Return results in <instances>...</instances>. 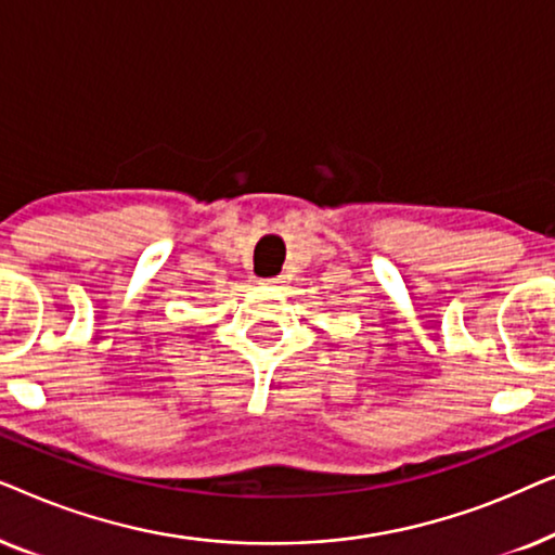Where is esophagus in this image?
I'll list each match as a JSON object with an SVG mask.
<instances>
[{
	"label": "esophagus",
	"instance_id": "1",
	"mask_svg": "<svg viewBox=\"0 0 555 555\" xmlns=\"http://www.w3.org/2000/svg\"><path fill=\"white\" fill-rule=\"evenodd\" d=\"M260 283L262 285H280V283H283V278H280V275L278 278H262Z\"/></svg>",
	"mask_w": 555,
	"mask_h": 555
}]
</instances>
